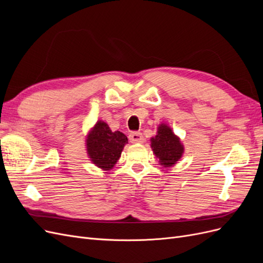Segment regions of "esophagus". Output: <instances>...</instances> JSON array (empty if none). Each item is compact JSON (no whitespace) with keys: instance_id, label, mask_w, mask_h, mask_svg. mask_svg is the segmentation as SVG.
Segmentation results:
<instances>
[{"instance_id":"esophagus-1","label":"esophagus","mask_w":263,"mask_h":263,"mask_svg":"<svg viewBox=\"0 0 263 263\" xmlns=\"http://www.w3.org/2000/svg\"><path fill=\"white\" fill-rule=\"evenodd\" d=\"M129 141L132 144H142L144 142V136L140 133H132L129 135Z\"/></svg>"}]
</instances>
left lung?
Returning a JSON list of instances; mask_svg holds the SVG:
<instances>
[{"label": "left lung", "mask_w": 263, "mask_h": 263, "mask_svg": "<svg viewBox=\"0 0 263 263\" xmlns=\"http://www.w3.org/2000/svg\"><path fill=\"white\" fill-rule=\"evenodd\" d=\"M150 147L159 160V164L165 169L176 165L184 154V146L180 137L165 123L159 124L157 134L150 138Z\"/></svg>", "instance_id": "obj_1"}]
</instances>
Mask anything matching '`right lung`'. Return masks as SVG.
<instances>
[{
  "instance_id": "add662e5",
  "label": "right lung",
  "mask_w": 263,
  "mask_h": 263,
  "mask_svg": "<svg viewBox=\"0 0 263 263\" xmlns=\"http://www.w3.org/2000/svg\"><path fill=\"white\" fill-rule=\"evenodd\" d=\"M128 139L121 132H112L103 121H98L87 133L85 147L91 162L102 169L109 171L121 158L122 151Z\"/></svg>"
}]
</instances>
